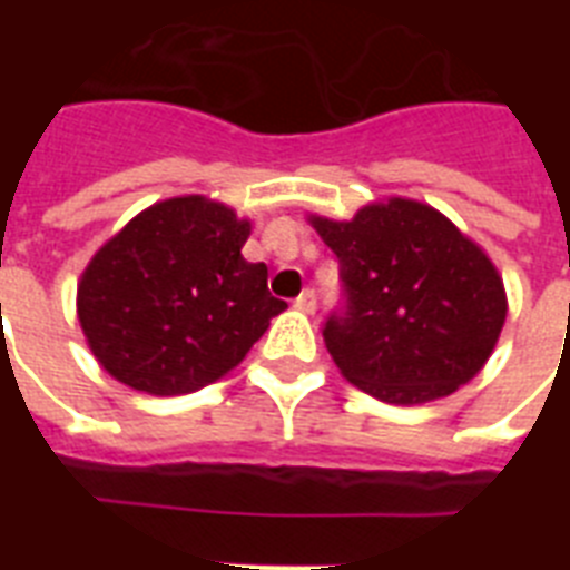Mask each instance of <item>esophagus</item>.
Masks as SVG:
<instances>
[{"label":"esophagus","instance_id":"34e87169","mask_svg":"<svg viewBox=\"0 0 570 570\" xmlns=\"http://www.w3.org/2000/svg\"><path fill=\"white\" fill-rule=\"evenodd\" d=\"M295 307H298V311H304V313L316 311V293H313V289H304V293L295 298Z\"/></svg>","mask_w":570,"mask_h":570}]
</instances>
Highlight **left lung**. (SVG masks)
Segmentation results:
<instances>
[{
    "label": "left lung",
    "mask_w": 570,
    "mask_h": 570,
    "mask_svg": "<svg viewBox=\"0 0 570 570\" xmlns=\"http://www.w3.org/2000/svg\"><path fill=\"white\" fill-rule=\"evenodd\" d=\"M313 227L343 281L322 337L355 387L420 405L482 370L505 322L503 281L450 218L393 197L352 222L313 218Z\"/></svg>",
    "instance_id": "left-lung-1"
}]
</instances>
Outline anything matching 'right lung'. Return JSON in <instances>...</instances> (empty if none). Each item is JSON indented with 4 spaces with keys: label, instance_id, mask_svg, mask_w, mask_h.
Listing matches in <instances>:
<instances>
[{
    "label": "right lung",
    "instance_id": "right-lung-1",
    "mask_svg": "<svg viewBox=\"0 0 570 570\" xmlns=\"http://www.w3.org/2000/svg\"><path fill=\"white\" fill-rule=\"evenodd\" d=\"M248 222L206 197L136 215L79 284V322L102 370L129 387L191 393L248 355L286 302L268 268L242 257Z\"/></svg>",
    "mask_w": 570,
    "mask_h": 570
}]
</instances>
